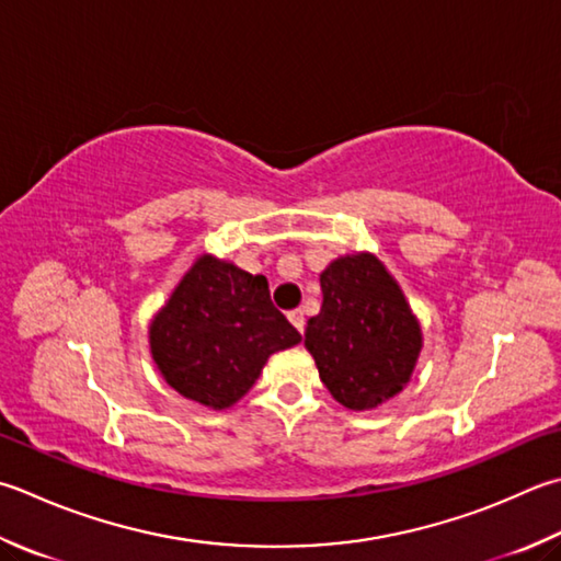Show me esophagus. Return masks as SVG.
I'll return each mask as SVG.
<instances>
[{
    "mask_svg": "<svg viewBox=\"0 0 561 561\" xmlns=\"http://www.w3.org/2000/svg\"><path fill=\"white\" fill-rule=\"evenodd\" d=\"M287 316H289V321H291V325L296 328V331L304 333V328H306V316H304V311H301V309H294V311H289Z\"/></svg>",
    "mask_w": 561,
    "mask_h": 561,
    "instance_id": "34e87169",
    "label": "esophagus"
}]
</instances>
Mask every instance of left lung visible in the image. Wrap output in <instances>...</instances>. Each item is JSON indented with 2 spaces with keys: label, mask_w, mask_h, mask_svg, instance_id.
I'll use <instances>...</instances> for the list:
<instances>
[{
  "label": "left lung",
  "mask_w": 561,
  "mask_h": 561,
  "mask_svg": "<svg viewBox=\"0 0 561 561\" xmlns=\"http://www.w3.org/2000/svg\"><path fill=\"white\" fill-rule=\"evenodd\" d=\"M323 306L304 345L337 403L369 411L403 391L423 347L419 318L371 252L333 260L321 272Z\"/></svg>",
  "instance_id": "left-lung-1"
}]
</instances>
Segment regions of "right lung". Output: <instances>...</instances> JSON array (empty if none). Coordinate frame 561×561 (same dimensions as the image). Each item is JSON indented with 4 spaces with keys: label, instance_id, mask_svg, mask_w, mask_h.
<instances>
[{
    "label": "right lung",
    "instance_id": "right-lung-1",
    "mask_svg": "<svg viewBox=\"0 0 561 561\" xmlns=\"http://www.w3.org/2000/svg\"><path fill=\"white\" fill-rule=\"evenodd\" d=\"M150 355L184 399L230 409L257 381L270 355L301 335L274 309L267 279L202 255L150 323Z\"/></svg>",
    "mask_w": 561,
    "mask_h": 561
}]
</instances>
